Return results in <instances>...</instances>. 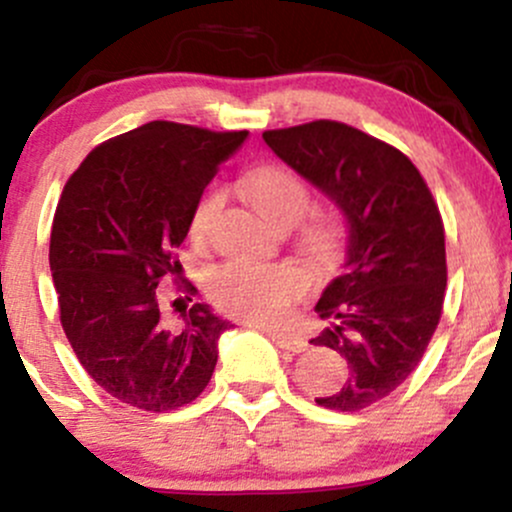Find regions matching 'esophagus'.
Instances as JSON below:
<instances>
[{"label":"esophagus","instance_id":"34e87169","mask_svg":"<svg viewBox=\"0 0 512 512\" xmlns=\"http://www.w3.org/2000/svg\"><path fill=\"white\" fill-rule=\"evenodd\" d=\"M267 337L272 339L276 346H281V349H289V351H293V354H301V351L308 349V342H305L303 337H298V334L281 332V330H267Z\"/></svg>","mask_w":512,"mask_h":512}]
</instances>
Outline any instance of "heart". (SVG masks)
Listing matches in <instances>:
<instances>
[{
  "label": "heart",
  "mask_w": 512,
  "mask_h": 512,
  "mask_svg": "<svg viewBox=\"0 0 512 512\" xmlns=\"http://www.w3.org/2000/svg\"><path fill=\"white\" fill-rule=\"evenodd\" d=\"M240 190L257 211L279 228L301 223L313 207L308 182L293 168L257 166L240 178ZM223 207V192L209 190L190 214V236L202 240ZM344 228L337 219H317L305 228L303 248L317 260H330L342 248ZM308 291V276L293 264L228 260L207 274L211 303L226 315L245 322H276Z\"/></svg>",
  "instance_id": "b5f03b06"
}]
</instances>
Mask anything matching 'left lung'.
I'll return each mask as SVG.
<instances>
[{
    "instance_id": "1",
    "label": "left lung",
    "mask_w": 512,
    "mask_h": 512,
    "mask_svg": "<svg viewBox=\"0 0 512 512\" xmlns=\"http://www.w3.org/2000/svg\"><path fill=\"white\" fill-rule=\"evenodd\" d=\"M262 137L349 221L344 272L315 305L330 325L313 339L349 363V378L315 402L373 407L414 373L438 327L448 286L443 216L419 168L361 129L313 120Z\"/></svg>"
}]
</instances>
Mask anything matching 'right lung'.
I'll list each match as a JSON object with an SVG mask.
<instances>
[{
    "label": "right lung",
    "instance_id": "1",
    "mask_svg": "<svg viewBox=\"0 0 512 512\" xmlns=\"http://www.w3.org/2000/svg\"><path fill=\"white\" fill-rule=\"evenodd\" d=\"M245 137L146 122L98 144L64 185L50 233L62 330L86 373L127 407L178 409L209 385L216 342L233 325L180 298L175 325L158 284L173 276L178 291L197 293L175 250L204 187Z\"/></svg>",
    "mask_w": 512,
    "mask_h": 512
}]
</instances>
